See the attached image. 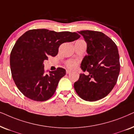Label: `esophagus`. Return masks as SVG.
Masks as SVG:
<instances>
[{
	"label": "esophagus",
	"instance_id": "34e87169",
	"mask_svg": "<svg viewBox=\"0 0 134 134\" xmlns=\"http://www.w3.org/2000/svg\"><path fill=\"white\" fill-rule=\"evenodd\" d=\"M66 73H67V74H70L71 73V71L69 70H66Z\"/></svg>",
	"mask_w": 134,
	"mask_h": 134
}]
</instances>
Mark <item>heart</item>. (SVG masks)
I'll return each mask as SVG.
<instances>
[{"instance_id": "b5f03b06", "label": "heart", "mask_w": 134, "mask_h": 134, "mask_svg": "<svg viewBox=\"0 0 134 134\" xmlns=\"http://www.w3.org/2000/svg\"><path fill=\"white\" fill-rule=\"evenodd\" d=\"M78 61L76 60H69L65 62V65L70 70H75L78 66Z\"/></svg>"}]
</instances>
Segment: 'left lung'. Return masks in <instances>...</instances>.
<instances>
[{
  "instance_id": "1",
  "label": "left lung",
  "mask_w": 134,
  "mask_h": 134,
  "mask_svg": "<svg viewBox=\"0 0 134 134\" xmlns=\"http://www.w3.org/2000/svg\"><path fill=\"white\" fill-rule=\"evenodd\" d=\"M78 33L86 42L88 53L80 67L89 74H80L74 88L82 99L96 101L107 96L116 83L120 71L118 49L115 42L101 32L86 30Z\"/></svg>"
}]
</instances>
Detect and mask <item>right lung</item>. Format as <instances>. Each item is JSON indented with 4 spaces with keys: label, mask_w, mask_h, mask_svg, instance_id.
<instances>
[{
    "label": "right lung",
    "mask_w": 134,
    "mask_h": 134,
    "mask_svg": "<svg viewBox=\"0 0 134 134\" xmlns=\"http://www.w3.org/2000/svg\"><path fill=\"white\" fill-rule=\"evenodd\" d=\"M80 37L76 32H56L40 29L29 30L18 39L10 54V64L12 78L23 95L38 102L52 97L66 72L58 67L49 74H46L43 61L49 56H56L63 43Z\"/></svg>",
    "instance_id": "1"
}]
</instances>
